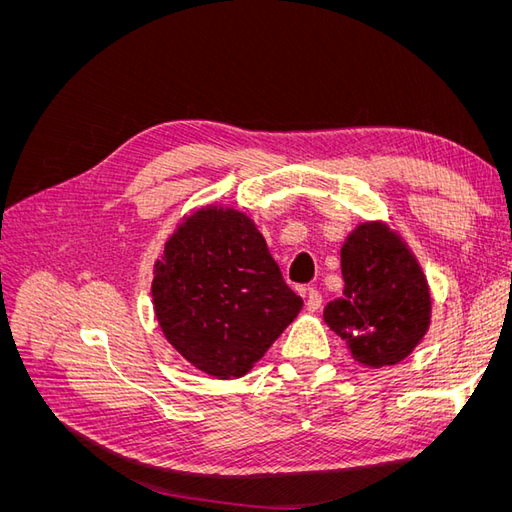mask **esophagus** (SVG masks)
Returning a JSON list of instances; mask_svg holds the SVG:
<instances>
[{
  "label": "esophagus",
  "instance_id": "1",
  "mask_svg": "<svg viewBox=\"0 0 512 512\" xmlns=\"http://www.w3.org/2000/svg\"><path fill=\"white\" fill-rule=\"evenodd\" d=\"M307 312H318L322 307V294L316 288H307Z\"/></svg>",
  "mask_w": 512,
  "mask_h": 512
}]
</instances>
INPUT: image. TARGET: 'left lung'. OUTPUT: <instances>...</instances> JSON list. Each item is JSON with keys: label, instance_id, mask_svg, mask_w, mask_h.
I'll return each mask as SVG.
<instances>
[{"label": "left lung", "instance_id": "1", "mask_svg": "<svg viewBox=\"0 0 512 512\" xmlns=\"http://www.w3.org/2000/svg\"><path fill=\"white\" fill-rule=\"evenodd\" d=\"M344 297L324 322L367 367L404 361L429 329L431 294L414 254L386 224L365 222L342 247Z\"/></svg>", "mask_w": 512, "mask_h": 512}]
</instances>
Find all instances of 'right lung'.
Wrapping results in <instances>:
<instances>
[{"mask_svg": "<svg viewBox=\"0 0 512 512\" xmlns=\"http://www.w3.org/2000/svg\"><path fill=\"white\" fill-rule=\"evenodd\" d=\"M151 294L168 342L222 380L245 376L303 307L256 224L224 207L198 209L179 224Z\"/></svg>", "mask_w": 512, "mask_h": 512, "instance_id": "1", "label": "right lung"}]
</instances>
